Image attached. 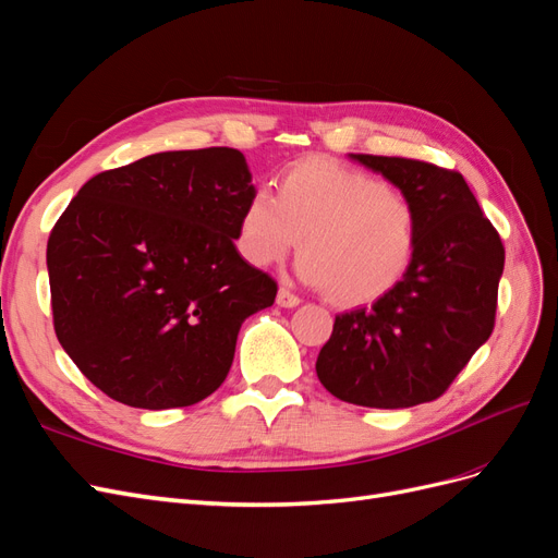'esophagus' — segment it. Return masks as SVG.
Segmentation results:
<instances>
[{"mask_svg": "<svg viewBox=\"0 0 558 558\" xmlns=\"http://www.w3.org/2000/svg\"><path fill=\"white\" fill-rule=\"evenodd\" d=\"M300 302H302V300H300L295 293H291L289 289H283V286H281L279 293H277V305H279V307L291 310V307H298Z\"/></svg>", "mask_w": 558, "mask_h": 558, "instance_id": "34e87169", "label": "esophagus"}]
</instances>
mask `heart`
I'll return each instance as SVG.
<instances>
[{"label": "heart", "mask_w": 558, "mask_h": 558, "mask_svg": "<svg viewBox=\"0 0 558 558\" xmlns=\"http://www.w3.org/2000/svg\"><path fill=\"white\" fill-rule=\"evenodd\" d=\"M300 240L298 277L330 289L342 305H365L391 293L410 269L416 209L377 177L305 160L279 179L277 197L253 193L238 226V248L253 267L281 263Z\"/></svg>", "instance_id": "b5f03b06"}]
</instances>
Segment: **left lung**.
Returning <instances> with one entry per match:
<instances>
[{
  "instance_id": "8db88e82",
  "label": "left lung",
  "mask_w": 558,
  "mask_h": 558,
  "mask_svg": "<svg viewBox=\"0 0 558 558\" xmlns=\"http://www.w3.org/2000/svg\"><path fill=\"white\" fill-rule=\"evenodd\" d=\"M349 158L412 199L416 248L391 293L335 316L316 375L344 402L414 408L440 398L492 335L505 248L459 172L410 158Z\"/></svg>"
}]
</instances>
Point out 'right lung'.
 Masks as SVG:
<instances>
[{"instance_id":"obj_1","label":"right lung","mask_w":558,"mask_h":558,"mask_svg":"<svg viewBox=\"0 0 558 558\" xmlns=\"http://www.w3.org/2000/svg\"><path fill=\"white\" fill-rule=\"evenodd\" d=\"M256 193L238 148L167 150L93 177L48 238L56 335L99 391L189 408L230 373L244 320L277 283L242 256Z\"/></svg>"}]
</instances>
